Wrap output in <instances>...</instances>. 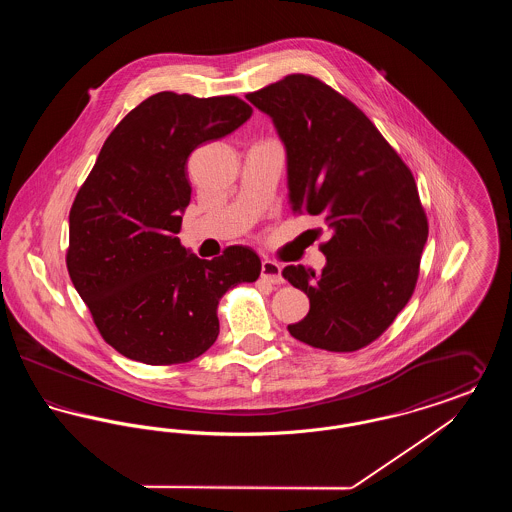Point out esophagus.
<instances>
[{
  "label": "esophagus",
  "instance_id": "esophagus-1",
  "mask_svg": "<svg viewBox=\"0 0 512 512\" xmlns=\"http://www.w3.org/2000/svg\"><path fill=\"white\" fill-rule=\"evenodd\" d=\"M261 278L267 280L270 284H284V278H282V268L278 263L274 261H268L265 259L261 263Z\"/></svg>",
  "mask_w": 512,
  "mask_h": 512
}]
</instances>
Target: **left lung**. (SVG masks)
<instances>
[{
  "label": "left lung",
  "instance_id": "1",
  "mask_svg": "<svg viewBox=\"0 0 512 512\" xmlns=\"http://www.w3.org/2000/svg\"><path fill=\"white\" fill-rule=\"evenodd\" d=\"M249 99L286 147L293 213L322 217L326 265L282 276L307 293V317L288 330L326 351H357L380 338L411 299L428 240L413 172L365 113L309 74H290Z\"/></svg>",
  "mask_w": 512,
  "mask_h": 512
}]
</instances>
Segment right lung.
<instances>
[{"label": "right lung", "instance_id": "1", "mask_svg": "<svg viewBox=\"0 0 512 512\" xmlns=\"http://www.w3.org/2000/svg\"><path fill=\"white\" fill-rule=\"evenodd\" d=\"M253 109L236 96L159 92L109 134L74 197L67 268L99 334L146 365H180L219 336L220 297L261 274L259 255L230 245L199 259L178 240L190 203L188 157L240 128Z\"/></svg>", "mask_w": 512, "mask_h": 512}]
</instances>
